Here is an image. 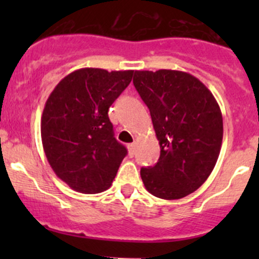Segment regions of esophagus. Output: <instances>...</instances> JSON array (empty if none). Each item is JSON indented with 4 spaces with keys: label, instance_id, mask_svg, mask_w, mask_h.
<instances>
[{
    "label": "esophagus",
    "instance_id": "34e87169",
    "mask_svg": "<svg viewBox=\"0 0 259 259\" xmlns=\"http://www.w3.org/2000/svg\"><path fill=\"white\" fill-rule=\"evenodd\" d=\"M135 149H137V144L135 143H132V144L127 145V150H129L130 156H133L135 154Z\"/></svg>",
    "mask_w": 259,
    "mask_h": 259
}]
</instances>
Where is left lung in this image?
Returning a JSON list of instances; mask_svg holds the SVG:
<instances>
[{
    "label": "left lung",
    "mask_w": 259,
    "mask_h": 259,
    "mask_svg": "<svg viewBox=\"0 0 259 259\" xmlns=\"http://www.w3.org/2000/svg\"><path fill=\"white\" fill-rule=\"evenodd\" d=\"M133 82L160 145L158 163L140 169L146 190L166 200L187 197L218 160L223 139L218 103L202 81L184 71H135Z\"/></svg>",
    "instance_id": "8db88e82"
}]
</instances>
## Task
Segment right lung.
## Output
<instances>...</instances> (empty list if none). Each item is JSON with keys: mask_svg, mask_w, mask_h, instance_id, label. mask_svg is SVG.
Listing matches in <instances>:
<instances>
[{"mask_svg": "<svg viewBox=\"0 0 259 259\" xmlns=\"http://www.w3.org/2000/svg\"><path fill=\"white\" fill-rule=\"evenodd\" d=\"M134 71L76 70L60 81L45 104L41 139L52 170L71 189L96 194L109 189L127 154L114 138L109 108Z\"/></svg>", "mask_w": 259, "mask_h": 259, "instance_id": "obj_1", "label": "right lung"}]
</instances>
